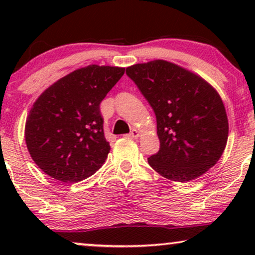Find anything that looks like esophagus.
Listing matches in <instances>:
<instances>
[{
  "mask_svg": "<svg viewBox=\"0 0 255 255\" xmlns=\"http://www.w3.org/2000/svg\"><path fill=\"white\" fill-rule=\"evenodd\" d=\"M127 137L128 138H131V139H137L139 137V132L135 130V128H133V130H132L130 133L127 134Z\"/></svg>",
  "mask_w": 255,
  "mask_h": 255,
  "instance_id": "obj_1",
  "label": "esophagus"
}]
</instances>
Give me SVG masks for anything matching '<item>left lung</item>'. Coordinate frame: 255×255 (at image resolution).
I'll return each mask as SVG.
<instances>
[{
  "mask_svg": "<svg viewBox=\"0 0 255 255\" xmlns=\"http://www.w3.org/2000/svg\"><path fill=\"white\" fill-rule=\"evenodd\" d=\"M156 117L160 140L149 166L166 179L188 182L203 175L224 152L229 122L219 94L190 71L165 60L127 68Z\"/></svg>",
  "mask_w": 255,
  "mask_h": 255,
  "instance_id": "8db88e82",
  "label": "left lung"
}]
</instances>
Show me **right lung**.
Returning a JSON list of instances; mask_svg holds the SVG:
<instances>
[{"label":"right lung","mask_w":255,"mask_h":255,"mask_svg":"<svg viewBox=\"0 0 255 255\" xmlns=\"http://www.w3.org/2000/svg\"><path fill=\"white\" fill-rule=\"evenodd\" d=\"M124 72L89 65L58 80L38 97L26 118L25 141L45 174L74 183L102 167L110 145L100 104Z\"/></svg>","instance_id":"right-lung-1"}]
</instances>
